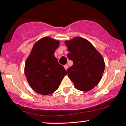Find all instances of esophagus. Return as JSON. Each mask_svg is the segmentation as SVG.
<instances>
[{
  "instance_id": "obj_1",
  "label": "esophagus",
  "mask_w": 126,
  "mask_h": 126,
  "mask_svg": "<svg viewBox=\"0 0 126 126\" xmlns=\"http://www.w3.org/2000/svg\"><path fill=\"white\" fill-rule=\"evenodd\" d=\"M64 68H65V69H66V70L68 69V65H64Z\"/></svg>"
}]
</instances>
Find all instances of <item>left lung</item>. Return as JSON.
<instances>
[{"mask_svg": "<svg viewBox=\"0 0 126 126\" xmlns=\"http://www.w3.org/2000/svg\"><path fill=\"white\" fill-rule=\"evenodd\" d=\"M69 53L68 58L73 65L67 69L75 88L87 92L97 85L105 69L102 56L93 45L84 38L76 37L65 41Z\"/></svg>", "mask_w": 126, "mask_h": 126, "instance_id": "8db88e82", "label": "left lung"}]
</instances>
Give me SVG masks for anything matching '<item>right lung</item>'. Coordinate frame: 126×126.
<instances>
[{
  "label": "right lung",
  "instance_id": "1",
  "mask_svg": "<svg viewBox=\"0 0 126 126\" xmlns=\"http://www.w3.org/2000/svg\"><path fill=\"white\" fill-rule=\"evenodd\" d=\"M59 45L58 40L43 37L34 44L26 60L25 75L31 88L37 94L48 95L54 93L67 75L54 56Z\"/></svg>",
  "mask_w": 126,
  "mask_h": 126
}]
</instances>
